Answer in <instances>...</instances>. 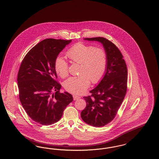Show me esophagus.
Returning a JSON list of instances; mask_svg holds the SVG:
<instances>
[{
  "label": "esophagus",
  "mask_w": 159,
  "mask_h": 159,
  "mask_svg": "<svg viewBox=\"0 0 159 159\" xmlns=\"http://www.w3.org/2000/svg\"><path fill=\"white\" fill-rule=\"evenodd\" d=\"M73 99H74V100H77V99L80 98V97H79V96H77V95H73Z\"/></svg>",
  "instance_id": "1"
}]
</instances>
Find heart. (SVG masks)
<instances>
[{
    "instance_id": "b5f03b06",
    "label": "heart",
    "mask_w": 159,
    "mask_h": 159,
    "mask_svg": "<svg viewBox=\"0 0 159 159\" xmlns=\"http://www.w3.org/2000/svg\"><path fill=\"white\" fill-rule=\"evenodd\" d=\"M67 56L73 62L80 65V75L70 77L64 83L65 89L69 92L83 93L89 86L91 80L92 83H98L106 73L108 58L106 51L102 48L79 42L68 49ZM55 69L61 77L68 76V63L62 58L56 59Z\"/></svg>"
}]
</instances>
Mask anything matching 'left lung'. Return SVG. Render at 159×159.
Segmentation results:
<instances>
[{
    "mask_svg": "<svg viewBox=\"0 0 159 159\" xmlns=\"http://www.w3.org/2000/svg\"><path fill=\"white\" fill-rule=\"evenodd\" d=\"M101 42L107 54L106 73L98 86L90 91L92 95L84 97L86 107L81 117L87 124L102 127L112 121L117 113L127 91L128 70L118 48L106 38H85Z\"/></svg>",
    "mask_w": 159,
    "mask_h": 159,
    "instance_id": "8db88e82",
    "label": "left lung"
}]
</instances>
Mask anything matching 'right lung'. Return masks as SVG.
<instances>
[{
    "label": "right lung",
    "instance_id": "right-lung-1",
    "mask_svg": "<svg viewBox=\"0 0 159 159\" xmlns=\"http://www.w3.org/2000/svg\"><path fill=\"white\" fill-rule=\"evenodd\" d=\"M71 42L45 39L31 49L20 66L17 76L19 98L26 113L40 125L59 121L73 100L70 93L60 92L61 85L57 81L55 69L58 54Z\"/></svg>",
    "mask_w": 159,
    "mask_h": 159
}]
</instances>
